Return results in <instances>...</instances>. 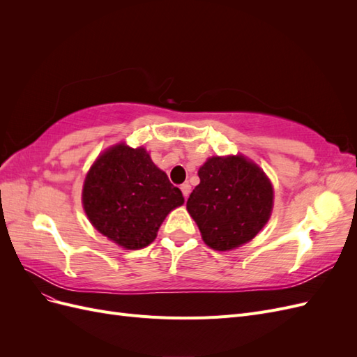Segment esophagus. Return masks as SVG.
<instances>
[{
	"label": "esophagus",
	"instance_id": "esophagus-1",
	"mask_svg": "<svg viewBox=\"0 0 357 357\" xmlns=\"http://www.w3.org/2000/svg\"><path fill=\"white\" fill-rule=\"evenodd\" d=\"M180 189L183 192V197H185V199H186L189 197V193H190V185H189V183H183Z\"/></svg>",
	"mask_w": 357,
	"mask_h": 357
}]
</instances>
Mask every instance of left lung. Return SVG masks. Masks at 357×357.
<instances>
[{
  "label": "left lung",
  "instance_id": "1",
  "mask_svg": "<svg viewBox=\"0 0 357 357\" xmlns=\"http://www.w3.org/2000/svg\"><path fill=\"white\" fill-rule=\"evenodd\" d=\"M199 185L186 208L202 240L213 250L240 247L259 234L273 211L274 190L255 162L236 156H213L199 168Z\"/></svg>",
  "mask_w": 357,
  "mask_h": 357
}]
</instances>
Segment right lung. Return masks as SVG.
I'll return each mask as SVG.
<instances>
[{
  "instance_id": "right-lung-1",
  "label": "right lung",
  "mask_w": 357,
  "mask_h": 357,
  "mask_svg": "<svg viewBox=\"0 0 357 357\" xmlns=\"http://www.w3.org/2000/svg\"><path fill=\"white\" fill-rule=\"evenodd\" d=\"M82 202L93 228L126 250L156 238L168 213L185 202L144 147L107 149L86 174Z\"/></svg>"
}]
</instances>
